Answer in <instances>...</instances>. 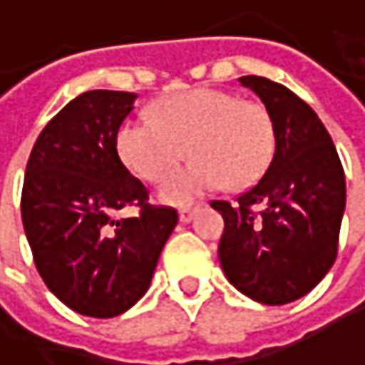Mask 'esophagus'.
Listing matches in <instances>:
<instances>
[{
  "label": "esophagus",
  "instance_id": "obj_1",
  "mask_svg": "<svg viewBox=\"0 0 365 365\" xmlns=\"http://www.w3.org/2000/svg\"><path fill=\"white\" fill-rule=\"evenodd\" d=\"M198 205H194V207H182L180 209V222H183V224H187V222H192L194 220V215L198 213Z\"/></svg>",
  "mask_w": 365,
  "mask_h": 365
}]
</instances>
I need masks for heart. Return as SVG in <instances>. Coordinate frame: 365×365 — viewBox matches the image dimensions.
<instances>
[{
  "label": "heart",
  "mask_w": 365,
  "mask_h": 365,
  "mask_svg": "<svg viewBox=\"0 0 365 365\" xmlns=\"http://www.w3.org/2000/svg\"><path fill=\"white\" fill-rule=\"evenodd\" d=\"M120 160L141 180L156 182L183 158L158 187L169 205H187L220 190L254 185L274 154V124L266 106L217 88H190L154 103V120L126 118L115 133Z\"/></svg>",
  "instance_id": "obj_1"
}]
</instances>
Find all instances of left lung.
Masks as SVG:
<instances>
[{
  "instance_id": "8db88e82",
  "label": "left lung",
  "mask_w": 365,
  "mask_h": 365,
  "mask_svg": "<svg viewBox=\"0 0 365 365\" xmlns=\"http://www.w3.org/2000/svg\"><path fill=\"white\" fill-rule=\"evenodd\" d=\"M239 82L272 115L274 154L264 178L235 202H211L224 217L217 255L241 294L277 307L309 294L331 268L346 202L344 171L309 103L268 78Z\"/></svg>"
}]
</instances>
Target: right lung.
Instances as JSON below:
<instances>
[{"mask_svg":"<svg viewBox=\"0 0 365 365\" xmlns=\"http://www.w3.org/2000/svg\"><path fill=\"white\" fill-rule=\"evenodd\" d=\"M137 95L88 91L69 101L31 150L21 215L48 289L71 311L110 319L150 287L160 252L178 224L173 207L148 202L115 150V133ZM139 206L135 218H118Z\"/></svg>","mask_w":365,"mask_h":365,"instance_id":"add662e5","label":"right lung"}]
</instances>
